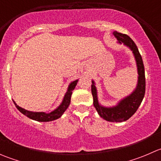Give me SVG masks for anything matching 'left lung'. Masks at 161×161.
<instances>
[{
  "mask_svg": "<svg viewBox=\"0 0 161 161\" xmlns=\"http://www.w3.org/2000/svg\"><path fill=\"white\" fill-rule=\"evenodd\" d=\"M113 34L118 40V43L120 44L123 43L125 46L129 47V49L132 51L134 54L136 65H137L138 75H139L137 86L130 95L127 96L120 100L116 106L111 107V108L103 107L99 103L97 90L93 80H92L91 91H92V97H93V105L97 111L98 112L99 115L108 121L122 122L129 119L136 113L139 105L142 103L146 90L145 69H144L142 57L134 41L128 35L118 32L117 31H114Z\"/></svg>",
  "mask_w": 161,
  "mask_h": 161,
  "instance_id": "obj_1",
  "label": "left lung"
}]
</instances>
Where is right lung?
Returning a JSON list of instances; mask_svg holds the SVG:
<instances>
[{
	"label": "right lung",
	"mask_w": 161,
	"mask_h": 161,
	"mask_svg": "<svg viewBox=\"0 0 161 161\" xmlns=\"http://www.w3.org/2000/svg\"><path fill=\"white\" fill-rule=\"evenodd\" d=\"M77 82L78 79L77 80L73 81V82H71V83L69 84V88H68L67 92H66L65 95H64V99H63L61 103L56 108V109L53 110V111L50 112V113L47 114L45 113V112H33L27 111V110L23 109V108L18 106L14 101V104H15L17 109L19 110L21 113H22L24 115H25V116L28 117V118H31V119L35 120V121H41V122H47V121H53V120H56L58 119V118H61V115L64 114V112L67 110L68 108H69L71 102V94H72V91L75 88L76 85H77Z\"/></svg>",
	"instance_id": "obj_1"
}]
</instances>
